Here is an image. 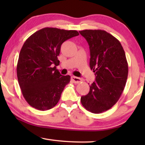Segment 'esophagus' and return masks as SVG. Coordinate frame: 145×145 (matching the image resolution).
<instances>
[{
    "label": "esophagus",
    "mask_w": 145,
    "mask_h": 145,
    "mask_svg": "<svg viewBox=\"0 0 145 145\" xmlns=\"http://www.w3.org/2000/svg\"><path fill=\"white\" fill-rule=\"evenodd\" d=\"M72 81L75 83V84H78V83H79L80 82L82 81V78H80L79 77H75V76H72Z\"/></svg>",
    "instance_id": "34e87169"
}]
</instances>
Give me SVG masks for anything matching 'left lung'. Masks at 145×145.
<instances>
[{
    "instance_id": "obj_1",
    "label": "left lung",
    "mask_w": 145,
    "mask_h": 145,
    "mask_svg": "<svg viewBox=\"0 0 145 145\" xmlns=\"http://www.w3.org/2000/svg\"><path fill=\"white\" fill-rule=\"evenodd\" d=\"M79 33L89 46V67L96 76L80 102L88 111L101 113L111 109L123 91L129 72L125 53L119 40L104 30Z\"/></svg>"
}]
</instances>
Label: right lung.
Instances as JSON below:
<instances>
[{"label": "right lung", "mask_w": 145, "mask_h": 145, "mask_svg": "<svg viewBox=\"0 0 145 145\" xmlns=\"http://www.w3.org/2000/svg\"><path fill=\"white\" fill-rule=\"evenodd\" d=\"M79 35L75 30L45 27L27 39L22 47L16 67L17 78L24 99L40 111L57 104L70 75H61L56 69L57 56L63 42Z\"/></svg>", "instance_id": "right-lung-1"}]
</instances>
